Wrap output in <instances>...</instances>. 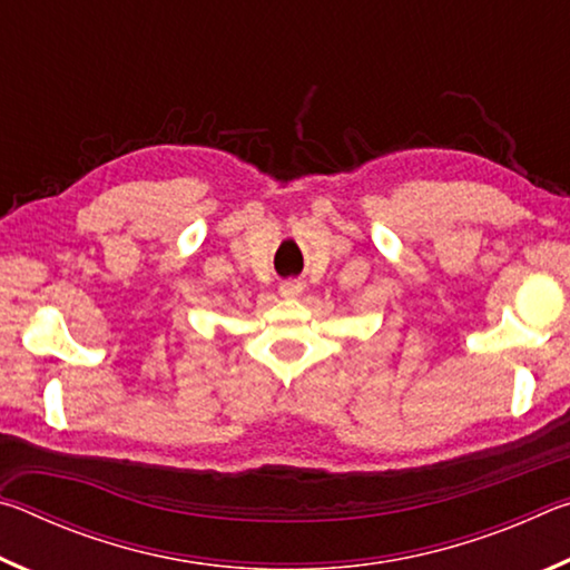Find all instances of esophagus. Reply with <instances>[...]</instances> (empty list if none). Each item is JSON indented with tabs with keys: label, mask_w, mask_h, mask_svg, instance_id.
<instances>
[{
	"label": "esophagus",
	"mask_w": 570,
	"mask_h": 570,
	"mask_svg": "<svg viewBox=\"0 0 570 570\" xmlns=\"http://www.w3.org/2000/svg\"><path fill=\"white\" fill-rule=\"evenodd\" d=\"M302 284H298V282H284L282 284V288H278V292H282V296L284 298H296L298 294H302Z\"/></svg>",
	"instance_id": "obj_1"
}]
</instances>
